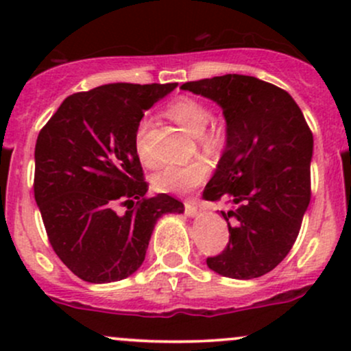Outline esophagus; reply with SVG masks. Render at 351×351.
Segmentation results:
<instances>
[{
	"label": "esophagus",
	"instance_id": "obj_1",
	"mask_svg": "<svg viewBox=\"0 0 351 351\" xmlns=\"http://www.w3.org/2000/svg\"><path fill=\"white\" fill-rule=\"evenodd\" d=\"M184 213H186L188 216L198 215V206H196V203H193V201H184Z\"/></svg>",
	"mask_w": 351,
	"mask_h": 351
}]
</instances>
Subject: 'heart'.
I'll list each match as a JSON object with an SVG mask.
<instances>
[{
    "label": "heart",
    "instance_id": "heart-1",
    "mask_svg": "<svg viewBox=\"0 0 351 351\" xmlns=\"http://www.w3.org/2000/svg\"><path fill=\"white\" fill-rule=\"evenodd\" d=\"M170 119L183 125L193 134L199 147L208 152H216L224 140V130L217 123H211V112L204 102L198 99L181 95L168 104L165 108ZM150 123L147 119H142L135 130V148L138 153L140 162L147 167L155 165L147 147V132ZM209 173V165L204 158H193L183 165H168L153 176V188L160 193H176L184 195L193 188L199 186Z\"/></svg>",
    "mask_w": 351,
    "mask_h": 351
}]
</instances>
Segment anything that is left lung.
<instances>
[{"label":"left lung","mask_w":351,"mask_h":351,"mask_svg":"<svg viewBox=\"0 0 351 351\" xmlns=\"http://www.w3.org/2000/svg\"><path fill=\"white\" fill-rule=\"evenodd\" d=\"M181 88L219 104L228 123L226 148L203 198L226 199L236 209L221 211L229 243L208 257V267L232 279L264 276L291 252L310 203L312 130L289 92L251 75L193 80Z\"/></svg>","instance_id":"left-lung-1"}]
</instances>
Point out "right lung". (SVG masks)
<instances>
[{"label": "right lung", "instance_id": "1", "mask_svg": "<svg viewBox=\"0 0 351 351\" xmlns=\"http://www.w3.org/2000/svg\"><path fill=\"white\" fill-rule=\"evenodd\" d=\"M176 84H107L72 94L38 135L34 198L47 239L67 269L92 284L122 280L142 265L153 228L183 203L148 198L135 148L143 112ZM117 204H130L125 215Z\"/></svg>", "mask_w": 351, "mask_h": 351}]
</instances>
